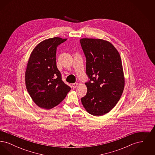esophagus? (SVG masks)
Here are the masks:
<instances>
[{
  "instance_id": "obj_1",
  "label": "esophagus",
  "mask_w": 155,
  "mask_h": 155,
  "mask_svg": "<svg viewBox=\"0 0 155 155\" xmlns=\"http://www.w3.org/2000/svg\"><path fill=\"white\" fill-rule=\"evenodd\" d=\"M77 85H78V83H77V82H76V83H74V84H72V87H73V88H75Z\"/></svg>"
}]
</instances>
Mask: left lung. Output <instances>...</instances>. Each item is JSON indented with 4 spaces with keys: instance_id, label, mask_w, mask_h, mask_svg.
<instances>
[{
    "instance_id": "obj_1",
    "label": "left lung",
    "mask_w": 155,
    "mask_h": 155,
    "mask_svg": "<svg viewBox=\"0 0 155 155\" xmlns=\"http://www.w3.org/2000/svg\"><path fill=\"white\" fill-rule=\"evenodd\" d=\"M87 59L86 95L81 102L89 114L101 116L116 105L124 88L125 80L121 59L110 42L100 39L80 40Z\"/></svg>"
}]
</instances>
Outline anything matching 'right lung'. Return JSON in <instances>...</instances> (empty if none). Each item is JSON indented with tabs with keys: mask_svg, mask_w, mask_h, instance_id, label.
Instances as JSON below:
<instances>
[{
	"mask_svg": "<svg viewBox=\"0 0 155 155\" xmlns=\"http://www.w3.org/2000/svg\"><path fill=\"white\" fill-rule=\"evenodd\" d=\"M67 39L54 37L37 45L31 53L25 71V85L38 106L51 109L61 102L71 88L61 80L56 66V49Z\"/></svg>",
	"mask_w": 155,
	"mask_h": 155,
	"instance_id": "1",
	"label": "right lung"
}]
</instances>
